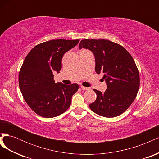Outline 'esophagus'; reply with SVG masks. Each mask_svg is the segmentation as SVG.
Segmentation results:
<instances>
[{
  "instance_id": "1",
  "label": "esophagus",
  "mask_w": 159,
  "mask_h": 159,
  "mask_svg": "<svg viewBox=\"0 0 159 159\" xmlns=\"http://www.w3.org/2000/svg\"><path fill=\"white\" fill-rule=\"evenodd\" d=\"M81 89H84V90H89L90 88H87V87H84V86L81 85Z\"/></svg>"
}]
</instances>
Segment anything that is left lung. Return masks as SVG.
Here are the masks:
<instances>
[{
	"instance_id": "1",
	"label": "left lung",
	"mask_w": 159,
	"mask_h": 159,
	"mask_svg": "<svg viewBox=\"0 0 159 159\" xmlns=\"http://www.w3.org/2000/svg\"><path fill=\"white\" fill-rule=\"evenodd\" d=\"M93 53L95 71L103 74L107 84L104 93L93 89L96 100L89 104L92 111L105 117H115L122 114L136 98L140 78L133 57L124 48L108 40H81L79 49Z\"/></svg>"
}]
</instances>
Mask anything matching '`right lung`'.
I'll return each mask as SVG.
<instances>
[{"mask_svg": "<svg viewBox=\"0 0 159 159\" xmlns=\"http://www.w3.org/2000/svg\"><path fill=\"white\" fill-rule=\"evenodd\" d=\"M79 41L57 39L41 43L24 60L19 72V87L28 106L40 116L55 117L70 107L79 85L55 83L53 72L59 73L62 57Z\"/></svg>", "mask_w": 159, "mask_h": 159, "instance_id": "1", "label": "right lung"}]
</instances>
